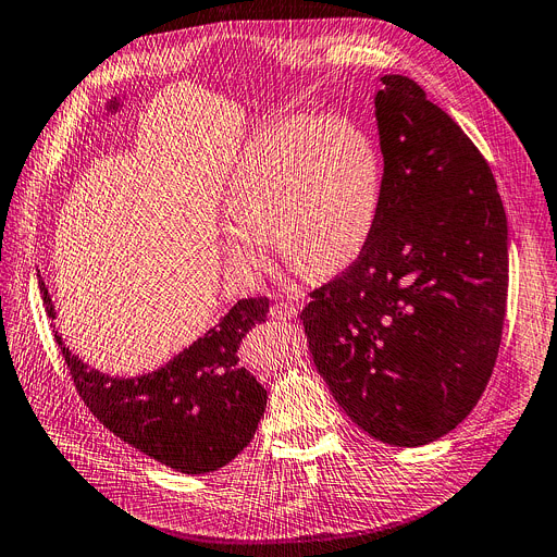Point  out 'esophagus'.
<instances>
[{"mask_svg":"<svg viewBox=\"0 0 557 557\" xmlns=\"http://www.w3.org/2000/svg\"><path fill=\"white\" fill-rule=\"evenodd\" d=\"M298 305H293V302H275L273 307H271V315L273 318H277V320H293L295 315H298Z\"/></svg>","mask_w":557,"mask_h":557,"instance_id":"1","label":"esophagus"}]
</instances>
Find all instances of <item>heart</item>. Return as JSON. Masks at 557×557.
Here are the masks:
<instances>
[{
	"mask_svg": "<svg viewBox=\"0 0 557 557\" xmlns=\"http://www.w3.org/2000/svg\"><path fill=\"white\" fill-rule=\"evenodd\" d=\"M383 197L374 140L347 121L286 116L235 157L224 190L228 267L257 277L277 252L309 275L351 264L372 237Z\"/></svg>",
	"mask_w": 557,
	"mask_h": 557,
	"instance_id": "b5f03b06",
	"label": "heart"
}]
</instances>
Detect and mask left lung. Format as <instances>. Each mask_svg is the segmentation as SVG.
Instances as JSON below:
<instances>
[{
	"mask_svg": "<svg viewBox=\"0 0 557 557\" xmlns=\"http://www.w3.org/2000/svg\"><path fill=\"white\" fill-rule=\"evenodd\" d=\"M381 81L376 226L341 275L309 293L300 320L345 414L417 448L455 430L493 376L508 226L491 165L463 129L414 81Z\"/></svg>",
	"mask_w": 557,
	"mask_h": 557,
	"instance_id": "8db88e82",
	"label": "left lung"
}]
</instances>
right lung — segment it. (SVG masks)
<instances>
[{
    "label": "right lung",
    "mask_w": 557,
    "mask_h": 557,
    "mask_svg": "<svg viewBox=\"0 0 557 557\" xmlns=\"http://www.w3.org/2000/svg\"><path fill=\"white\" fill-rule=\"evenodd\" d=\"M40 290L55 318L42 280ZM267 313L269 298L239 300L203 338L138 379L104 376L55 341L76 392L109 432L168 468L203 474L231 463L264 414L267 389L237 367V349Z\"/></svg>",
    "instance_id": "add662e5"
}]
</instances>
